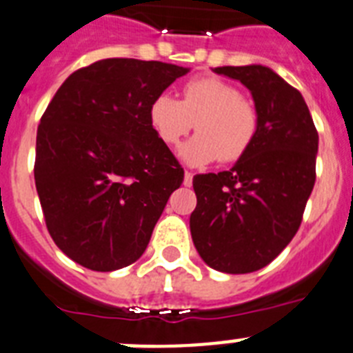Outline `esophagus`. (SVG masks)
Listing matches in <instances>:
<instances>
[{
  "instance_id": "34e87169",
  "label": "esophagus",
  "mask_w": 353,
  "mask_h": 353,
  "mask_svg": "<svg viewBox=\"0 0 353 353\" xmlns=\"http://www.w3.org/2000/svg\"><path fill=\"white\" fill-rule=\"evenodd\" d=\"M183 185H185V187L192 185V173H191V171H185V174H183Z\"/></svg>"
}]
</instances>
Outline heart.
<instances>
[{"instance_id": "obj_1", "label": "heart", "mask_w": 353, "mask_h": 353, "mask_svg": "<svg viewBox=\"0 0 353 353\" xmlns=\"http://www.w3.org/2000/svg\"><path fill=\"white\" fill-rule=\"evenodd\" d=\"M148 121L164 145L176 146L191 132L196 134L182 146L183 161L201 166L219 159L235 162L248 154L258 129L260 114L256 105L242 97L233 84L217 77H196L185 83L182 101L161 93L148 108Z\"/></svg>"}]
</instances>
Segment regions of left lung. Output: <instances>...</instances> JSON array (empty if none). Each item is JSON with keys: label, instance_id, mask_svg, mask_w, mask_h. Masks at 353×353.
<instances>
[{"label": "left lung", "instance_id": "left-lung-1", "mask_svg": "<svg viewBox=\"0 0 353 353\" xmlns=\"http://www.w3.org/2000/svg\"><path fill=\"white\" fill-rule=\"evenodd\" d=\"M252 93L260 129L230 171L196 174L191 235L212 269H263L290 244L316 180L318 132L301 92L261 65L217 67Z\"/></svg>", "mask_w": 353, "mask_h": 353}]
</instances>
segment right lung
<instances>
[{
    "label": "right lung",
    "mask_w": 353,
    "mask_h": 353,
    "mask_svg": "<svg viewBox=\"0 0 353 353\" xmlns=\"http://www.w3.org/2000/svg\"><path fill=\"white\" fill-rule=\"evenodd\" d=\"M189 68L108 58L67 77L40 118L35 185L46 226L97 272L134 263L183 168L148 121L155 97Z\"/></svg>",
    "instance_id": "obj_1"
}]
</instances>
